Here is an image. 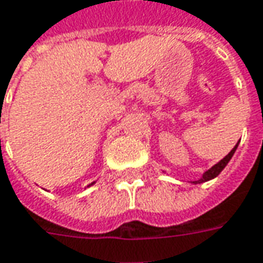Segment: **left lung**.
<instances>
[{
    "mask_svg": "<svg viewBox=\"0 0 263 263\" xmlns=\"http://www.w3.org/2000/svg\"><path fill=\"white\" fill-rule=\"evenodd\" d=\"M238 144H239V142H238ZM238 144L235 145L234 149L231 151V152L228 154L227 157L223 158V159H221V161H219V162H218V163H215V165H214V166H212V168H211V170H208V171H206V172H205V174H203V175H202L201 179H198V181H195V182H194V183L206 182V181H209V179H214L215 176L219 175V174H221V171L223 170V168H225V166H227V165H228V162L231 161V158L234 157L235 151H236V148H238Z\"/></svg>",
    "mask_w": 263,
    "mask_h": 263,
    "instance_id": "1",
    "label": "left lung"
}]
</instances>
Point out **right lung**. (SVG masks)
<instances>
[{
  "label": "right lung",
  "instance_id": "1",
  "mask_svg": "<svg viewBox=\"0 0 263 263\" xmlns=\"http://www.w3.org/2000/svg\"><path fill=\"white\" fill-rule=\"evenodd\" d=\"M92 183H93V182H92ZM92 183H91V185H92Z\"/></svg>",
  "mask_w": 263,
  "mask_h": 263
}]
</instances>
